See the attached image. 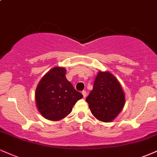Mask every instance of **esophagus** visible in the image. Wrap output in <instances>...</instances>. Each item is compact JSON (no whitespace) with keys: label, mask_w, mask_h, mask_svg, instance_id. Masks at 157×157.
<instances>
[{"label":"esophagus","mask_w":157,"mask_h":157,"mask_svg":"<svg viewBox=\"0 0 157 157\" xmlns=\"http://www.w3.org/2000/svg\"><path fill=\"white\" fill-rule=\"evenodd\" d=\"M82 96H83V98H86V90H83V91L82 92Z\"/></svg>","instance_id":"obj_1"}]
</instances>
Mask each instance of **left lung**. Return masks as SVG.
I'll use <instances>...</instances> for the list:
<instances>
[{
	"label": "left lung",
	"mask_w": 157,
	"mask_h": 157,
	"mask_svg": "<svg viewBox=\"0 0 157 157\" xmlns=\"http://www.w3.org/2000/svg\"><path fill=\"white\" fill-rule=\"evenodd\" d=\"M86 100L94 116L104 122H110L116 118L125 103L121 86L108 71L98 73L93 90Z\"/></svg>",
	"instance_id": "1"
}]
</instances>
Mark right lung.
Returning <instances> with one entry per match:
<instances>
[{
  "mask_svg": "<svg viewBox=\"0 0 157 157\" xmlns=\"http://www.w3.org/2000/svg\"><path fill=\"white\" fill-rule=\"evenodd\" d=\"M64 68H53L42 77L36 90L37 108L46 119H63L82 98V94L66 78Z\"/></svg>",
  "mask_w": 157,
  "mask_h": 157,
  "instance_id": "obj_1",
  "label": "right lung"
}]
</instances>
